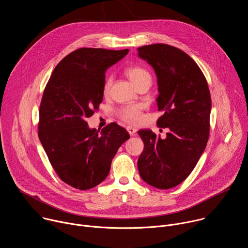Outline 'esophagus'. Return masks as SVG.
Segmentation results:
<instances>
[{
  "label": "esophagus",
  "instance_id": "1",
  "mask_svg": "<svg viewBox=\"0 0 248 248\" xmlns=\"http://www.w3.org/2000/svg\"><path fill=\"white\" fill-rule=\"evenodd\" d=\"M126 130H127V132L129 133V135H134L135 134V132H136V128H134V127H132V126H126Z\"/></svg>",
  "mask_w": 248,
  "mask_h": 248
}]
</instances>
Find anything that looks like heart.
<instances>
[{
	"mask_svg": "<svg viewBox=\"0 0 248 248\" xmlns=\"http://www.w3.org/2000/svg\"><path fill=\"white\" fill-rule=\"evenodd\" d=\"M127 78L135 86L136 89L142 86H151L152 84V75L151 73L144 67L133 65L129 66L124 71ZM113 84V76H108L103 84V93L107 94L111 89ZM118 117L127 124H137L142 119V110L139 105H130L120 108L117 111Z\"/></svg>",
	"mask_w": 248,
	"mask_h": 248,
	"instance_id": "b5f03b06",
	"label": "heart"
}]
</instances>
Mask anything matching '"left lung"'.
<instances>
[{"mask_svg":"<svg viewBox=\"0 0 248 248\" xmlns=\"http://www.w3.org/2000/svg\"><path fill=\"white\" fill-rule=\"evenodd\" d=\"M139 57L155 71L158 127H168L161 139L150 129L139 130L144 142L137 167L141 178L157 189H170L193 171L209 138L211 97L206 78L183 50L155 44L137 48Z\"/></svg>","mask_w":248,"mask_h":248,"instance_id":"left-lung-1","label":"left lung"}]
</instances>
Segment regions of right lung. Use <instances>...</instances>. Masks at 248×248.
I'll list each match as a JSON object with an SVG mask.
<instances>
[{"instance_id": "right-lung-1", "label": "right lung", "mask_w": 248, "mask_h": 248, "mask_svg": "<svg viewBox=\"0 0 248 248\" xmlns=\"http://www.w3.org/2000/svg\"><path fill=\"white\" fill-rule=\"evenodd\" d=\"M80 47L54 68L39 110L38 134L58 177L78 190H89L109 174L111 162L127 131L111 123L101 132L89 128L87 118L103 100L105 71L128 53Z\"/></svg>"}]
</instances>
